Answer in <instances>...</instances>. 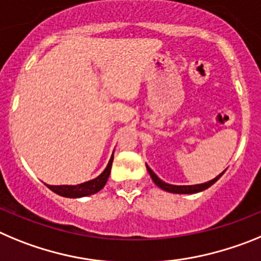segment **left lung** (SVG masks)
<instances>
[{
  "instance_id": "8db88e82",
  "label": "left lung",
  "mask_w": 261,
  "mask_h": 261,
  "mask_svg": "<svg viewBox=\"0 0 261 261\" xmlns=\"http://www.w3.org/2000/svg\"><path fill=\"white\" fill-rule=\"evenodd\" d=\"M147 170H148V173H149V175H151L152 180L156 183V186H159L160 189L165 190V191H168V192H173V194H196V192L203 191V190H206L208 187L212 186L213 183L217 182V180L220 179V177H221V175L225 173V170H224L221 174H218L217 177L213 178L212 180H208V182H205V183H200V185H194V186H175V185H169V183H166V182H164V180L160 179V178L154 174L153 171L151 170V168H149V166H147Z\"/></svg>"
}]
</instances>
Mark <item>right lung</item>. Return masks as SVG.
Listing matches in <instances>:
<instances>
[{"label":"right lung","instance_id":"add662e5","mask_svg":"<svg viewBox=\"0 0 261 261\" xmlns=\"http://www.w3.org/2000/svg\"><path fill=\"white\" fill-rule=\"evenodd\" d=\"M112 163H113V154L110 157L108 166L105 168V170L102 171L101 174L96 177L95 179L88 180V182L81 183V185H76V186H67V185H62V186H50V185H46V186L53 192H56L60 196H65V198H82V196L93 195L105 186V183H107L110 174Z\"/></svg>","mask_w":261,"mask_h":261}]
</instances>
